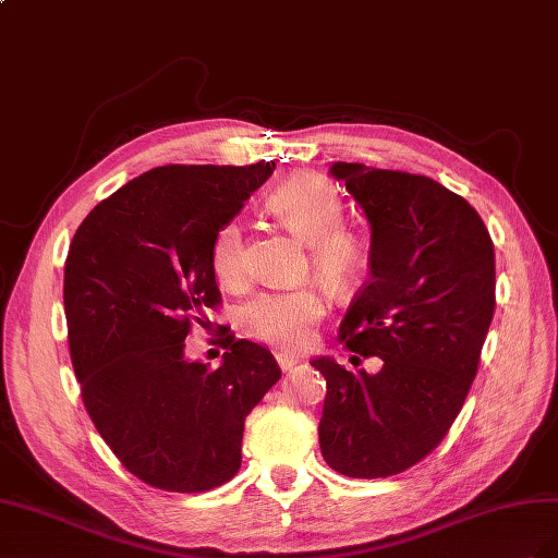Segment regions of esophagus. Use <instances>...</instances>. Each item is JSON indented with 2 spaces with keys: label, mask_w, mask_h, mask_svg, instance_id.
<instances>
[{
  "label": "esophagus",
  "mask_w": 558,
  "mask_h": 558,
  "mask_svg": "<svg viewBox=\"0 0 558 558\" xmlns=\"http://www.w3.org/2000/svg\"><path fill=\"white\" fill-rule=\"evenodd\" d=\"M276 362H278V367L282 369V372H290V369H294L296 364H299V357L296 355H290V353H276Z\"/></svg>",
  "instance_id": "obj_1"
}]
</instances>
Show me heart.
Instances as JSON below:
<instances>
[{"label": "heart", "mask_w": 558, "mask_h": 558, "mask_svg": "<svg viewBox=\"0 0 558 558\" xmlns=\"http://www.w3.org/2000/svg\"><path fill=\"white\" fill-rule=\"evenodd\" d=\"M268 213L301 243L308 245L313 274L329 288L345 290L364 274L369 245L364 235L341 225L343 201L331 182L317 174H296L268 196ZM210 264L215 278L229 290L247 282L245 233L238 219L221 225L213 238ZM327 311L317 288L264 292L243 308L241 320L250 337L278 348H301Z\"/></svg>", "instance_id": "heart-1"}]
</instances>
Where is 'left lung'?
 Returning <instances> with one entry per match:
<instances>
[{"mask_svg": "<svg viewBox=\"0 0 558 558\" xmlns=\"http://www.w3.org/2000/svg\"><path fill=\"white\" fill-rule=\"evenodd\" d=\"M329 172L372 231L369 282L341 341L384 367L313 360L327 380L317 433L331 470L380 480L423 460L460 413L496 308V254L472 205L435 180L343 161Z\"/></svg>", "mask_w": 558, "mask_h": 558, "instance_id": "obj_1", "label": "left lung"}]
</instances>
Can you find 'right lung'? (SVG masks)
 <instances>
[{
    "label": "right lung",
    "instance_id": "right-lung-1",
    "mask_svg": "<svg viewBox=\"0 0 558 558\" xmlns=\"http://www.w3.org/2000/svg\"><path fill=\"white\" fill-rule=\"evenodd\" d=\"M274 170L154 168L95 205L72 238L62 299L74 374L107 447L149 486L229 482L247 413L280 378L268 348L229 329L217 369L184 355L191 323L219 304L213 238Z\"/></svg>",
    "mask_w": 558,
    "mask_h": 558
}]
</instances>
